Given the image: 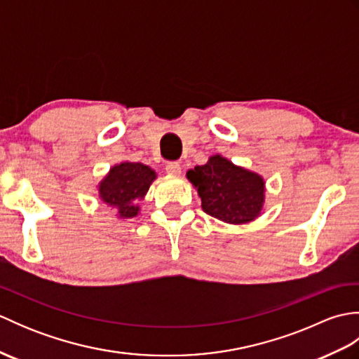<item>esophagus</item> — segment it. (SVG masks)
<instances>
[{
    "label": "esophagus",
    "instance_id": "34e87169",
    "mask_svg": "<svg viewBox=\"0 0 359 359\" xmlns=\"http://www.w3.org/2000/svg\"><path fill=\"white\" fill-rule=\"evenodd\" d=\"M165 170H166V172H168V174H171V175H179V174L182 172V168H180V165H179L177 162H170V163H166Z\"/></svg>",
    "mask_w": 359,
    "mask_h": 359
}]
</instances>
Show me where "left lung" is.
Masks as SVG:
<instances>
[{
	"instance_id": "1",
	"label": "left lung",
	"mask_w": 359,
	"mask_h": 359,
	"mask_svg": "<svg viewBox=\"0 0 359 359\" xmlns=\"http://www.w3.org/2000/svg\"><path fill=\"white\" fill-rule=\"evenodd\" d=\"M207 215L230 225L250 224L261 216L265 203V180L261 174L234 165L215 154L208 162L187 171Z\"/></svg>"
}]
</instances>
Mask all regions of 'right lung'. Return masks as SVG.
Segmentation results:
<instances>
[{"instance_id": "obj_1", "label": "right lung", "mask_w": 359, "mask_h": 359, "mask_svg": "<svg viewBox=\"0 0 359 359\" xmlns=\"http://www.w3.org/2000/svg\"><path fill=\"white\" fill-rule=\"evenodd\" d=\"M156 179V171L148 165L125 160L114 165L98 182L97 196L100 202L114 210L117 219H133L139 216V202L144 199Z\"/></svg>"}]
</instances>
